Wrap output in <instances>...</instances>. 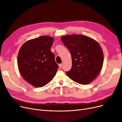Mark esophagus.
<instances>
[{
	"label": "esophagus",
	"mask_w": 122,
	"mask_h": 122,
	"mask_svg": "<svg viewBox=\"0 0 122 122\" xmlns=\"http://www.w3.org/2000/svg\"><path fill=\"white\" fill-rule=\"evenodd\" d=\"M58 66H59V68H60V69H61V68L62 67V65L61 64H60L58 65Z\"/></svg>",
	"instance_id": "1"
}]
</instances>
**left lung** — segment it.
I'll return each instance as SVG.
<instances>
[{
    "label": "left lung",
    "mask_w": 122,
    "mask_h": 122,
    "mask_svg": "<svg viewBox=\"0 0 122 122\" xmlns=\"http://www.w3.org/2000/svg\"><path fill=\"white\" fill-rule=\"evenodd\" d=\"M61 40L72 57V68L66 74L79 84H89L96 78L103 66L104 56L99 44L81 35L63 36Z\"/></svg>",
    "instance_id": "left-lung-1"
}]
</instances>
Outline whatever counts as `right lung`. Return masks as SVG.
<instances>
[{
  "mask_svg": "<svg viewBox=\"0 0 122 122\" xmlns=\"http://www.w3.org/2000/svg\"><path fill=\"white\" fill-rule=\"evenodd\" d=\"M54 39L43 36L25 43L18 55V66L23 78L35 87L50 82L58 68L51 51Z\"/></svg>",
  "mask_w": 122,
  "mask_h": 122,
  "instance_id": "1",
  "label": "right lung"
}]
</instances>
